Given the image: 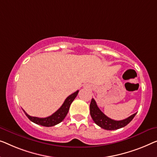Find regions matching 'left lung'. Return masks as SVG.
Here are the masks:
<instances>
[{
	"instance_id": "8db88e82",
	"label": "left lung",
	"mask_w": 157,
	"mask_h": 157,
	"mask_svg": "<svg viewBox=\"0 0 157 157\" xmlns=\"http://www.w3.org/2000/svg\"><path fill=\"white\" fill-rule=\"evenodd\" d=\"M90 113L93 120L97 125L107 130H115L123 128L130 122L137 113L122 120H114L107 117L98 107L96 102L92 98L90 104Z\"/></svg>"
}]
</instances>
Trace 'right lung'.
<instances>
[{
  "instance_id": "add662e5",
  "label": "right lung",
  "mask_w": 157,
  "mask_h": 157,
  "mask_svg": "<svg viewBox=\"0 0 157 157\" xmlns=\"http://www.w3.org/2000/svg\"><path fill=\"white\" fill-rule=\"evenodd\" d=\"M78 93V90H76V91L74 92V94L69 95V96L66 98L64 102H63V103L62 104V105L60 107L59 109L49 117L44 118L33 117L29 115L25 110L23 111L25 114L26 115V116L29 118V120H30V121L33 122L34 123L44 127L54 126L56 125V124L60 123V122L64 119L65 117L67 116V113L69 112L70 105H71L72 102L74 101L75 98L77 96Z\"/></svg>"
}]
</instances>
